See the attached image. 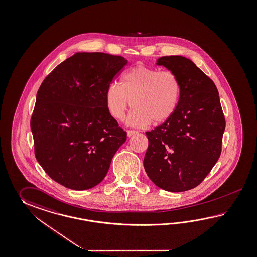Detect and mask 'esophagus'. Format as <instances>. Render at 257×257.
Returning a JSON list of instances; mask_svg holds the SVG:
<instances>
[{
	"mask_svg": "<svg viewBox=\"0 0 257 257\" xmlns=\"http://www.w3.org/2000/svg\"><path fill=\"white\" fill-rule=\"evenodd\" d=\"M138 132L135 131V130H127V136L128 137H132L133 135H135V134H137Z\"/></svg>",
	"mask_w": 257,
	"mask_h": 257,
	"instance_id": "obj_1",
	"label": "esophagus"
}]
</instances>
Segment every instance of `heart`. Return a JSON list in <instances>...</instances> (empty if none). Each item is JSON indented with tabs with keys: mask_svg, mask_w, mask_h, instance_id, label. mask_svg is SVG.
<instances>
[{
	"mask_svg": "<svg viewBox=\"0 0 257 257\" xmlns=\"http://www.w3.org/2000/svg\"><path fill=\"white\" fill-rule=\"evenodd\" d=\"M181 90L180 80L174 71L137 65L122 74L119 85H108L106 109L113 119L122 120L132 105L135 109L127 119L128 125L145 127L152 120L162 123L176 110Z\"/></svg>",
	"mask_w": 257,
	"mask_h": 257,
	"instance_id": "obj_1",
	"label": "heart"
}]
</instances>
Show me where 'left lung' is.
<instances>
[{"label":"left lung","instance_id":"obj_1","mask_svg":"<svg viewBox=\"0 0 257 257\" xmlns=\"http://www.w3.org/2000/svg\"><path fill=\"white\" fill-rule=\"evenodd\" d=\"M157 65L174 71L181 82L175 113L146 132L147 175L157 187L182 192L199 186L217 163L225 119L214 82L187 57H160Z\"/></svg>","mask_w":257,"mask_h":257}]
</instances>
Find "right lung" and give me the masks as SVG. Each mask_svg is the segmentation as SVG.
<instances>
[{
  "mask_svg": "<svg viewBox=\"0 0 257 257\" xmlns=\"http://www.w3.org/2000/svg\"><path fill=\"white\" fill-rule=\"evenodd\" d=\"M127 64L105 53H76L46 76L31 119L34 153L53 180L94 188L106 176L127 133L109 115L106 92Z\"/></svg>",
  "mask_w": 257,
  "mask_h": 257,
  "instance_id": "add662e5",
  "label": "right lung"
}]
</instances>
